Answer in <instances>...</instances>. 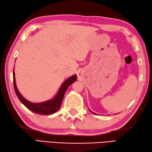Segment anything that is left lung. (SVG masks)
I'll list each match as a JSON object with an SVG mask.
<instances>
[{
  "label": "left lung",
  "instance_id": "left-lung-1",
  "mask_svg": "<svg viewBox=\"0 0 152 152\" xmlns=\"http://www.w3.org/2000/svg\"><path fill=\"white\" fill-rule=\"evenodd\" d=\"M90 112H91V113H93V114H96V113H92V111H91V110H90Z\"/></svg>",
  "mask_w": 152,
  "mask_h": 152
}]
</instances>
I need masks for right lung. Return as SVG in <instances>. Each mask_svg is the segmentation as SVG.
I'll use <instances>...</instances> for the list:
<instances>
[{
	"label": "right lung",
	"mask_w": 152,
	"mask_h": 152,
	"mask_svg": "<svg viewBox=\"0 0 152 152\" xmlns=\"http://www.w3.org/2000/svg\"><path fill=\"white\" fill-rule=\"evenodd\" d=\"M13 86H14L15 94L19 99L21 101V102L24 104L26 107H27L29 110L32 111L34 113L43 114V115H48V114L55 113L60 109V107L62 104L63 97L64 96L66 90L67 89V88H68L69 85H72L73 83L75 82L77 80V75H74L72 77H70L69 78L66 79L62 85L61 87L60 88L58 93L56 94V95L54 98H53L52 99L46 101V102H44L38 103H34L28 102V100L25 99L24 97L22 96L21 94L19 93L15 84L14 68H13Z\"/></svg>",
	"instance_id": "right-lung-1"
}]
</instances>
